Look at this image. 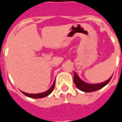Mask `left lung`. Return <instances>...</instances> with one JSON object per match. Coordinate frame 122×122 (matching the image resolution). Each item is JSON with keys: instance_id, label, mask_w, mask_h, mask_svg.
I'll return each mask as SVG.
<instances>
[{"instance_id": "obj_1", "label": "left lung", "mask_w": 122, "mask_h": 122, "mask_svg": "<svg viewBox=\"0 0 122 122\" xmlns=\"http://www.w3.org/2000/svg\"><path fill=\"white\" fill-rule=\"evenodd\" d=\"M112 77V75L108 80L104 82L99 83V84H88L85 82L82 81L79 77H78L77 73L74 71V83L76 85V86L82 92H92L96 91L98 90L101 89L102 88H103L105 86H106L108 82L111 81V78Z\"/></svg>"}]
</instances>
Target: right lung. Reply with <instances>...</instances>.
Instances as JSON below:
<instances>
[{"instance_id": "obj_1", "label": "right lung", "mask_w": 122, "mask_h": 122, "mask_svg": "<svg viewBox=\"0 0 122 122\" xmlns=\"http://www.w3.org/2000/svg\"><path fill=\"white\" fill-rule=\"evenodd\" d=\"M55 82H53V84H52V86L49 89L47 90L45 92H43V93H40V94H27V93H25V92H23L21 91V92L24 94V95H25L26 96L29 97H31V98H43V97H47V96H49V94L51 93L54 89V87H55Z\"/></svg>"}]
</instances>
